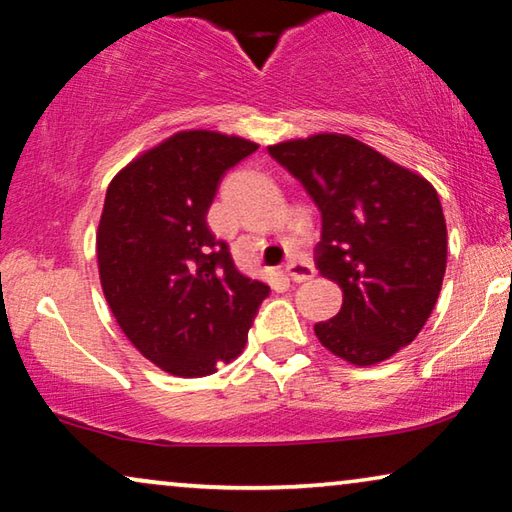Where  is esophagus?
I'll return each mask as SVG.
<instances>
[{
  "mask_svg": "<svg viewBox=\"0 0 512 512\" xmlns=\"http://www.w3.org/2000/svg\"><path fill=\"white\" fill-rule=\"evenodd\" d=\"M284 272H286V277L293 279V281H307V279H311V277H314V274H316L314 265H309V263H305V261H293V263H288L286 268H284Z\"/></svg>",
  "mask_w": 512,
  "mask_h": 512,
  "instance_id": "1",
  "label": "esophagus"
}]
</instances>
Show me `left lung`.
I'll return each mask as SVG.
<instances>
[{"label":"left lung","mask_w":512,"mask_h":512,"mask_svg":"<svg viewBox=\"0 0 512 512\" xmlns=\"http://www.w3.org/2000/svg\"><path fill=\"white\" fill-rule=\"evenodd\" d=\"M321 210L318 272L344 302L314 332L351 365L388 360L418 337L441 293L448 231L425 177L344 133L270 145Z\"/></svg>","instance_id":"1"}]
</instances>
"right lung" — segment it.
Instances as JSON below:
<instances>
[{
	"label": "right lung",
	"instance_id": "add662e5",
	"mask_svg": "<svg viewBox=\"0 0 512 512\" xmlns=\"http://www.w3.org/2000/svg\"><path fill=\"white\" fill-rule=\"evenodd\" d=\"M256 150L240 136L180 131L108 184L96 231L103 295L129 342L173 376L198 379L238 358L270 293L207 226L221 177Z\"/></svg>",
	"mask_w": 512,
	"mask_h": 512
}]
</instances>
